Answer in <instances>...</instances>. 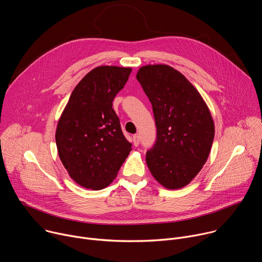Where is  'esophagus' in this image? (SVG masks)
Instances as JSON below:
<instances>
[{"label":"esophagus","mask_w":262,"mask_h":262,"mask_svg":"<svg viewBox=\"0 0 262 262\" xmlns=\"http://www.w3.org/2000/svg\"><path fill=\"white\" fill-rule=\"evenodd\" d=\"M133 142H134V145L137 147V146H139V144H140V136L139 135H135L134 137H133Z\"/></svg>","instance_id":"esophagus-1"}]
</instances>
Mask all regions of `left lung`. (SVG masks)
<instances>
[{
	"label": "left lung",
	"instance_id": "1",
	"mask_svg": "<svg viewBox=\"0 0 262 262\" xmlns=\"http://www.w3.org/2000/svg\"><path fill=\"white\" fill-rule=\"evenodd\" d=\"M137 79L152 105L156 141L146 153L152 176L167 189L187 185L211 151L215 127L195 87L166 64L140 68Z\"/></svg>",
	"mask_w": 262,
	"mask_h": 262
}]
</instances>
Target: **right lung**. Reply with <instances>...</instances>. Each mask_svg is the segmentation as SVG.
<instances>
[{
  "mask_svg": "<svg viewBox=\"0 0 262 262\" xmlns=\"http://www.w3.org/2000/svg\"><path fill=\"white\" fill-rule=\"evenodd\" d=\"M130 68L101 66L74 89L58 120L55 141L70 177L94 190L107 187L132 150L113 100L128 80Z\"/></svg>",
  "mask_w": 262,
  "mask_h": 262,
  "instance_id": "add662e5",
  "label": "right lung"
}]
</instances>
